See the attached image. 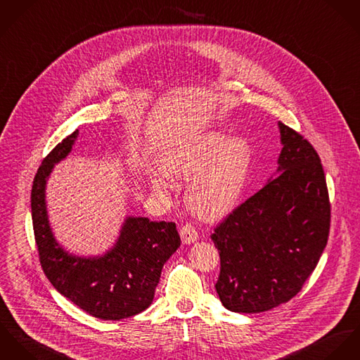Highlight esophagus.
<instances>
[{"instance_id": "obj_1", "label": "esophagus", "mask_w": 360, "mask_h": 360, "mask_svg": "<svg viewBox=\"0 0 360 360\" xmlns=\"http://www.w3.org/2000/svg\"><path fill=\"white\" fill-rule=\"evenodd\" d=\"M179 235H181L182 243H185V244H191V243H193V241L199 239V232H198L196 226L192 225V224H185L181 228Z\"/></svg>"}]
</instances>
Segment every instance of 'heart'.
Here are the masks:
<instances>
[{
    "label": "heart",
    "mask_w": 360,
    "mask_h": 360,
    "mask_svg": "<svg viewBox=\"0 0 360 360\" xmlns=\"http://www.w3.org/2000/svg\"><path fill=\"white\" fill-rule=\"evenodd\" d=\"M251 162L247 139L208 131L165 150L159 160L164 175H153L150 185L164 191L169 188L167 176L189 181L196 176L186 196L188 205L200 219L215 221L239 204Z\"/></svg>",
    "instance_id": "b5f03b06"
}]
</instances>
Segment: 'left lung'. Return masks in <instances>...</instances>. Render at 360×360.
Masks as SVG:
<instances>
[{
    "instance_id": "1",
    "label": "left lung",
    "mask_w": 360,
    "mask_h": 360,
    "mask_svg": "<svg viewBox=\"0 0 360 360\" xmlns=\"http://www.w3.org/2000/svg\"><path fill=\"white\" fill-rule=\"evenodd\" d=\"M279 175L214 229L221 259L215 290L222 305L259 314L295 297L315 271L330 232L323 165L300 132L279 122Z\"/></svg>"
}]
</instances>
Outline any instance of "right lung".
<instances>
[{"label":"right lung","mask_w":360,"mask_h":360,"mask_svg":"<svg viewBox=\"0 0 360 360\" xmlns=\"http://www.w3.org/2000/svg\"><path fill=\"white\" fill-rule=\"evenodd\" d=\"M79 135L58 143L42 160L32 188L34 239L45 276L94 318L120 320L143 312L153 301L162 265L181 245L175 222L128 218L116 245L101 258L69 255L53 239L45 208V184L55 162L65 159Z\"/></svg>","instance_id":"right-lung-1"}]
</instances>
